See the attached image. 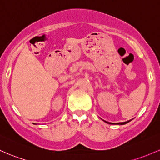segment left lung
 Segmentation results:
<instances>
[{
    "label": "left lung",
    "mask_w": 160,
    "mask_h": 160,
    "mask_svg": "<svg viewBox=\"0 0 160 160\" xmlns=\"http://www.w3.org/2000/svg\"><path fill=\"white\" fill-rule=\"evenodd\" d=\"M132 119H131V120H128V121H127V122H119V123H110V122H106V121H104V120H103V121L105 122H107V123H109V124H114V125H115V124H116H116H117V125H125V124H126V123L129 122H131V121H132Z\"/></svg>",
    "instance_id": "obj_1"
}]
</instances>
